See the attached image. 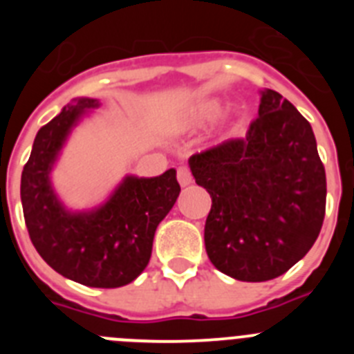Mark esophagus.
Wrapping results in <instances>:
<instances>
[{
	"instance_id": "34e87169",
	"label": "esophagus",
	"mask_w": 354,
	"mask_h": 354,
	"mask_svg": "<svg viewBox=\"0 0 354 354\" xmlns=\"http://www.w3.org/2000/svg\"><path fill=\"white\" fill-rule=\"evenodd\" d=\"M177 180H179L180 186H189L193 183V175L187 167H179L177 168Z\"/></svg>"
}]
</instances>
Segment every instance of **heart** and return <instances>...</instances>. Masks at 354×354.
I'll return each mask as SVG.
<instances>
[{
	"label": "heart",
	"mask_w": 354,
	"mask_h": 354,
	"mask_svg": "<svg viewBox=\"0 0 354 354\" xmlns=\"http://www.w3.org/2000/svg\"><path fill=\"white\" fill-rule=\"evenodd\" d=\"M216 111H218V104H212V102L196 104L195 108H192L186 115H184L183 120L179 122V126L184 127V129L204 126L205 122L211 120V118L214 117Z\"/></svg>",
	"instance_id": "1"
}]
</instances>
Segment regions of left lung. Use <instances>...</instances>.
Returning a JSON list of instances; mask_svg holds the SVG:
<instances>
[{
	"instance_id": "1",
	"label": "left lung",
	"mask_w": 354,
	"mask_h": 354,
	"mask_svg": "<svg viewBox=\"0 0 354 354\" xmlns=\"http://www.w3.org/2000/svg\"><path fill=\"white\" fill-rule=\"evenodd\" d=\"M212 198L205 252L216 270L266 282L290 270L317 239L326 211V174L310 124L287 99L264 90L245 138L189 158Z\"/></svg>"
}]
</instances>
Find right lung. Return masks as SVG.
I'll return each instance as SVG.
<instances>
[{
	"mask_svg": "<svg viewBox=\"0 0 354 354\" xmlns=\"http://www.w3.org/2000/svg\"><path fill=\"white\" fill-rule=\"evenodd\" d=\"M97 106V99H76L40 127L21 175V202L31 243L56 273L83 286L115 289L147 268L156 228L174 207L180 186L174 168L150 179L127 175L101 207L67 211L49 174L72 127Z\"/></svg>",
	"mask_w": 354,
	"mask_h": 354,
	"instance_id": "right-lung-1",
	"label": "right lung"
}]
</instances>
